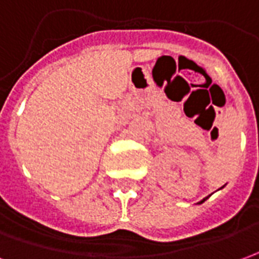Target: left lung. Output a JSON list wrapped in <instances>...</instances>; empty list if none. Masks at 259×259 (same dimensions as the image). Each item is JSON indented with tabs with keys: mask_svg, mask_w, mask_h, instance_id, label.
<instances>
[{
	"mask_svg": "<svg viewBox=\"0 0 259 259\" xmlns=\"http://www.w3.org/2000/svg\"><path fill=\"white\" fill-rule=\"evenodd\" d=\"M206 198H208V197H206ZM206 198H204V200H202V201H200V202H204V201H205Z\"/></svg>",
	"mask_w": 259,
	"mask_h": 259,
	"instance_id": "left-lung-1",
	"label": "left lung"
}]
</instances>
